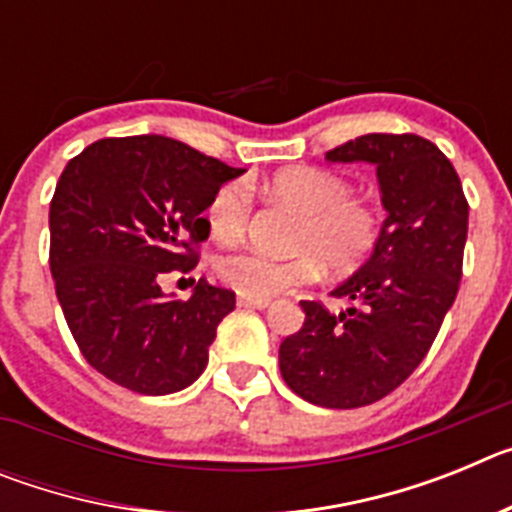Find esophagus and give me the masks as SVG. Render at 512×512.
Returning <instances> with one entry per match:
<instances>
[{
	"mask_svg": "<svg viewBox=\"0 0 512 512\" xmlns=\"http://www.w3.org/2000/svg\"><path fill=\"white\" fill-rule=\"evenodd\" d=\"M238 305H241V307H256V310H264V307L271 305V300H266V297H246V295H241V297H238Z\"/></svg>",
	"mask_w": 512,
	"mask_h": 512,
	"instance_id": "34e87169",
	"label": "esophagus"
}]
</instances>
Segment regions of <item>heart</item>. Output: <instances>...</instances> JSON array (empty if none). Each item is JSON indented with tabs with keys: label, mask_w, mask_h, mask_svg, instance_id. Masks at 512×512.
Listing matches in <instances>:
<instances>
[{
	"label": "heart",
	"mask_w": 512,
	"mask_h": 512,
	"mask_svg": "<svg viewBox=\"0 0 512 512\" xmlns=\"http://www.w3.org/2000/svg\"><path fill=\"white\" fill-rule=\"evenodd\" d=\"M271 197L300 210L289 246L295 256L271 259L251 248L217 256L215 274L230 289L246 297H271L289 287L310 284L320 277L323 264L346 274L364 264L382 235V215L374 205L351 197V184L341 174L312 166L284 169L269 179ZM251 187L228 182L212 194L207 205L210 230L230 241L246 230L251 217Z\"/></svg>",
	"instance_id": "obj_1"
}]
</instances>
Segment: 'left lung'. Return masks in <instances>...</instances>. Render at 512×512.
Here are the masks:
<instances>
[{"label":"left lung","mask_w":512,"mask_h":512,"mask_svg":"<svg viewBox=\"0 0 512 512\" xmlns=\"http://www.w3.org/2000/svg\"><path fill=\"white\" fill-rule=\"evenodd\" d=\"M328 161L377 166L387 220L333 312L302 300L305 323L279 346L287 387L320 408H364L397 390L425 359L464 264L469 202L459 174L436 143L413 133H369L325 153Z\"/></svg>","instance_id":"8db88e82"}]
</instances>
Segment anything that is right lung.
Listing matches in <instances>:
<instances>
[{
	"instance_id": "1",
	"label": "right lung",
	"mask_w": 512,
	"mask_h": 512,
	"mask_svg": "<svg viewBox=\"0 0 512 512\" xmlns=\"http://www.w3.org/2000/svg\"><path fill=\"white\" fill-rule=\"evenodd\" d=\"M241 171L164 135L102 138L63 169L51 200V274L84 359L138 395H171L205 372L235 292L200 279L169 300L161 277L192 271L202 212Z\"/></svg>"
}]
</instances>
